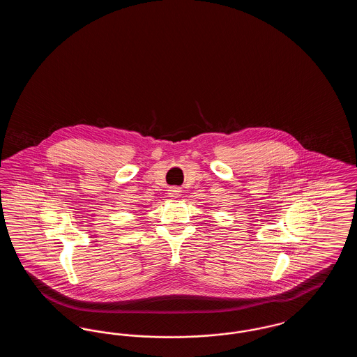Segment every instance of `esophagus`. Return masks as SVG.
I'll list each match as a JSON object with an SVG mask.
<instances>
[{
	"mask_svg": "<svg viewBox=\"0 0 357 357\" xmlns=\"http://www.w3.org/2000/svg\"><path fill=\"white\" fill-rule=\"evenodd\" d=\"M169 195L174 197V198H178V197L181 195V188H178V187H170V188H169Z\"/></svg>",
	"mask_w": 357,
	"mask_h": 357,
	"instance_id": "34e87169",
	"label": "esophagus"
}]
</instances>
